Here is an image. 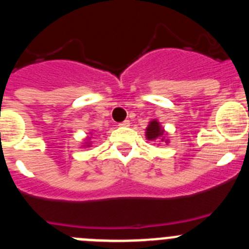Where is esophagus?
<instances>
[{"label":"esophagus","instance_id":"esophagus-1","mask_svg":"<svg viewBox=\"0 0 249 249\" xmlns=\"http://www.w3.org/2000/svg\"><path fill=\"white\" fill-rule=\"evenodd\" d=\"M118 126H121V127H128L129 126V121L128 120H124V121H123V122H121L120 124H118Z\"/></svg>","mask_w":249,"mask_h":249}]
</instances>
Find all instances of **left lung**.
Returning a JSON list of instances; mask_svg holds the SVG:
<instances>
[{
	"instance_id": "1",
	"label": "left lung",
	"mask_w": 249,
	"mask_h": 249,
	"mask_svg": "<svg viewBox=\"0 0 249 249\" xmlns=\"http://www.w3.org/2000/svg\"><path fill=\"white\" fill-rule=\"evenodd\" d=\"M146 137L149 141H164V142H168V140H166V133H164V129L162 128V126L160 124V122L156 120H153L152 122H149L148 127L146 129Z\"/></svg>"
}]
</instances>
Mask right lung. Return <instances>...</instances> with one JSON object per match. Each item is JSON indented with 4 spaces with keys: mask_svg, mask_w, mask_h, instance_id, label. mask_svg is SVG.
<instances>
[{
    "mask_svg": "<svg viewBox=\"0 0 249 249\" xmlns=\"http://www.w3.org/2000/svg\"><path fill=\"white\" fill-rule=\"evenodd\" d=\"M86 146L89 147V142H86Z\"/></svg>",
    "mask_w": 249,
    "mask_h": 249,
    "instance_id": "add662e5",
    "label": "right lung"
}]
</instances>
